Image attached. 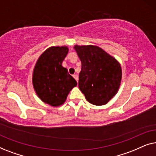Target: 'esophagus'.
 Here are the masks:
<instances>
[{
  "label": "esophagus",
  "instance_id": "obj_1",
  "mask_svg": "<svg viewBox=\"0 0 156 156\" xmlns=\"http://www.w3.org/2000/svg\"><path fill=\"white\" fill-rule=\"evenodd\" d=\"M73 77L75 79V80L76 81V82H77V81H78V76H77V74H74Z\"/></svg>",
  "mask_w": 156,
  "mask_h": 156
}]
</instances>
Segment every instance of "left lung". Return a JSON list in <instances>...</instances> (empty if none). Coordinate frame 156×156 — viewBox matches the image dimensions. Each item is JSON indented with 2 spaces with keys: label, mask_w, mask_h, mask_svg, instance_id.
<instances>
[{
  "label": "left lung",
  "mask_w": 156,
  "mask_h": 156,
  "mask_svg": "<svg viewBox=\"0 0 156 156\" xmlns=\"http://www.w3.org/2000/svg\"><path fill=\"white\" fill-rule=\"evenodd\" d=\"M74 48L82 62L79 88L89 103L97 106L107 104L120 87V64L97 46L75 45Z\"/></svg>",
  "instance_id": "1"
}]
</instances>
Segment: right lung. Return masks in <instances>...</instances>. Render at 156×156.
Wrapping results in <instances>:
<instances>
[{
    "label": "right lung",
    "instance_id": "1",
    "mask_svg": "<svg viewBox=\"0 0 156 156\" xmlns=\"http://www.w3.org/2000/svg\"><path fill=\"white\" fill-rule=\"evenodd\" d=\"M68 53L66 46L51 47L40 55L33 74V84L38 97L52 106L65 103L76 80L62 67Z\"/></svg>",
    "mask_w": 156,
    "mask_h": 156
}]
</instances>
